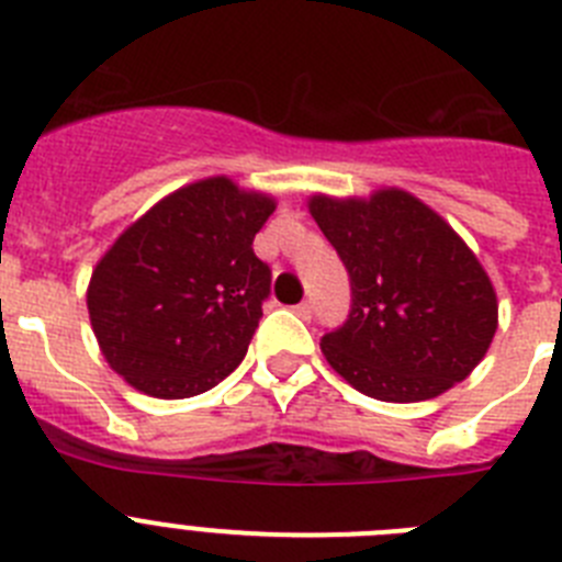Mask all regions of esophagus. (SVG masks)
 <instances>
[{
  "label": "esophagus",
  "mask_w": 562,
  "mask_h": 562,
  "mask_svg": "<svg viewBox=\"0 0 562 562\" xmlns=\"http://www.w3.org/2000/svg\"><path fill=\"white\" fill-rule=\"evenodd\" d=\"M292 312H295L297 317H304V321H310V317H312V304H310V301H301V304L292 306Z\"/></svg>",
  "instance_id": "esophagus-1"
}]
</instances>
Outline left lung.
<instances>
[{"label":"left lung","mask_w":562,"mask_h":562,"mask_svg":"<svg viewBox=\"0 0 562 562\" xmlns=\"http://www.w3.org/2000/svg\"><path fill=\"white\" fill-rule=\"evenodd\" d=\"M310 213L351 278L349 321L321 340L331 369L382 402L434 400L470 376L498 329V297L464 238L402 188L312 193Z\"/></svg>","instance_id":"left-lung-1"}]
</instances>
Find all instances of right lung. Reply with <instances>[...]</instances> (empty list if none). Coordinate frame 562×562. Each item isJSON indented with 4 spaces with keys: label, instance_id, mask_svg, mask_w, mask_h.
<instances>
[{
    "label": "right lung",
    "instance_id": "obj_1",
    "mask_svg": "<svg viewBox=\"0 0 562 562\" xmlns=\"http://www.w3.org/2000/svg\"><path fill=\"white\" fill-rule=\"evenodd\" d=\"M276 200L207 177L177 188L132 222L87 286L101 355L132 389L186 400L245 360L270 295V267L252 252Z\"/></svg>",
    "mask_w": 562,
    "mask_h": 562
}]
</instances>
